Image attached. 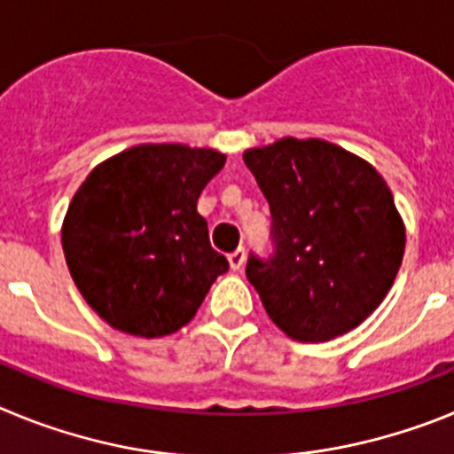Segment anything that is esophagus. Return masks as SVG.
I'll use <instances>...</instances> for the list:
<instances>
[{
    "label": "esophagus",
    "mask_w": 454,
    "mask_h": 454,
    "mask_svg": "<svg viewBox=\"0 0 454 454\" xmlns=\"http://www.w3.org/2000/svg\"><path fill=\"white\" fill-rule=\"evenodd\" d=\"M227 259H230L231 270H240V268H243V263H246V250H243V247H239V250L231 252Z\"/></svg>",
    "instance_id": "esophagus-1"
}]
</instances>
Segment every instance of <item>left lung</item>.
I'll use <instances>...</instances> for the list:
<instances>
[{"label":"left lung","instance_id":"8db88e82","mask_svg":"<svg viewBox=\"0 0 454 454\" xmlns=\"http://www.w3.org/2000/svg\"><path fill=\"white\" fill-rule=\"evenodd\" d=\"M270 204L268 259L246 275L266 314L295 340L355 330L387 298L404 254V223L382 175L320 138H282L243 154Z\"/></svg>","mask_w":454,"mask_h":454}]
</instances>
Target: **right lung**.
<instances>
[{"label": "right lung", "mask_w": 454, "mask_h": 454, "mask_svg": "<svg viewBox=\"0 0 454 454\" xmlns=\"http://www.w3.org/2000/svg\"><path fill=\"white\" fill-rule=\"evenodd\" d=\"M224 159L208 147L147 143L92 168L74 192L61 230L66 262L114 330L145 339L177 332L230 270L198 214Z\"/></svg>", "instance_id": "right-lung-1"}]
</instances>
